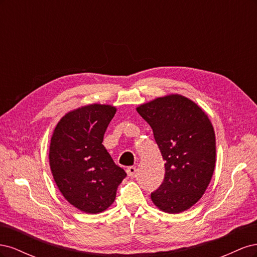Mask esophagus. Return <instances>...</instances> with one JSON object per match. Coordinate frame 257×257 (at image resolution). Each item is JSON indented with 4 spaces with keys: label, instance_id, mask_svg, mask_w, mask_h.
I'll use <instances>...</instances> for the list:
<instances>
[{
    "label": "esophagus",
    "instance_id": "1",
    "mask_svg": "<svg viewBox=\"0 0 257 257\" xmlns=\"http://www.w3.org/2000/svg\"><path fill=\"white\" fill-rule=\"evenodd\" d=\"M135 173H136V167H134V166H131L126 169V174L128 177H133L135 175Z\"/></svg>",
    "mask_w": 257,
    "mask_h": 257
}]
</instances>
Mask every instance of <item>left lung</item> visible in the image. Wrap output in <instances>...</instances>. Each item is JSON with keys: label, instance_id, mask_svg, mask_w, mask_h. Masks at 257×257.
Here are the masks:
<instances>
[{"label": "left lung", "instance_id": "left-lung-1", "mask_svg": "<svg viewBox=\"0 0 257 257\" xmlns=\"http://www.w3.org/2000/svg\"><path fill=\"white\" fill-rule=\"evenodd\" d=\"M153 131L165 160L164 181L151 199L167 213L188 210L203 196L215 166V135L208 115L179 94L155 98L137 107Z\"/></svg>", "mask_w": 257, "mask_h": 257}]
</instances>
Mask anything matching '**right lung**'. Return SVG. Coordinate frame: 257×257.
I'll return each instance as SVG.
<instances>
[{"instance_id":"1","label":"right lung","mask_w":257,"mask_h":257,"mask_svg":"<svg viewBox=\"0 0 257 257\" xmlns=\"http://www.w3.org/2000/svg\"><path fill=\"white\" fill-rule=\"evenodd\" d=\"M114 113L109 105L83 106L66 113L53 131L49 149L53 179L68 203L83 212L106 210L126 177L102 144Z\"/></svg>"}]
</instances>
